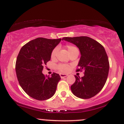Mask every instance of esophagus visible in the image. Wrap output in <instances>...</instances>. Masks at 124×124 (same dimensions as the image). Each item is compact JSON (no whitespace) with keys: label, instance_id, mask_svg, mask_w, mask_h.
Returning <instances> with one entry per match:
<instances>
[{"label":"esophagus","instance_id":"1","mask_svg":"<svg viewBox=\"0 0 124 124\" xmlns=\"http://www.w3.org/2000/svg\"><path fill=\"white\" fill-rule=\"evenodd\" d=\"M68 76V74H60V76H61V78H65V77H67Z\"/></svg>","mask_w":124,"mask_h":124}]
</instances>
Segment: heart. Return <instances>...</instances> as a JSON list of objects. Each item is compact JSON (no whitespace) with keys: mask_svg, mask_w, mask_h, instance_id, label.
I'll return each mask as SVG.
<instances>
[{"mask_svg":"<svg viewBox=\"0 0 124 124\" xmlns=\"http://www.w3.org/2000/svg\"><path fill=\"white\" fill-rule=\"evenodd\" d=\"M66 48H67V52H68L70 55L71 54L72 52L78 50L77 47H76L74 46H72V45H67V46H66ZM56 53H57V49L55 48V49H54L52 51V53H51V57H52V59H54V57H56ZM57 68L61 72H68L70 69V66L67 64H59L57 66Z\"/></svg>","mask_w":124,"mask_h":124,"instance_id":"1","label":"heart"}]
</instances>
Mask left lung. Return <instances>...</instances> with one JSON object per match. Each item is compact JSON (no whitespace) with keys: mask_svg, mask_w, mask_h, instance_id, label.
Masks as SVG:
<instances>
[{"mask_svg":"<svg viewBox=\"0 0 124 124\" xmlns=\"http://www.w3.org/2000/svg\"><path fill=\"white\" fill-rule=\"evenodd\" d=\"M76 45L80 52L77 71H85L80 78L75 76L76 82L71 86L72 93L82 99L94 97L102 89L107 80L109 62L106 50L97 41L87 37H64L62 41Z\"/></svg>","mask_w":124,"mask_h":124,"instance_id":"left-lung-1","label":"left lung"}]
</instances>
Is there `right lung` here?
Returning a JSON list of instances; mask_svg holds the SVG:
<instances>
[{"label":"right lung","mask_w":124,"mask_h":124,"mask_svg":"<svg viewBox=\"0 0 124 124\" xmlns=\"http://www.w3.org/2000/svg\"><path fill=\"white\" fill-rule=\"evenodd\" d=\"M61 41V38H36L23 46L18 53L16 63L17 79L24 91L34 99L46 100L55 93L59 74L53 72L50 77H45L42 71Z\"/></svg>","instance_id":"add662e5"}]
</instances>
